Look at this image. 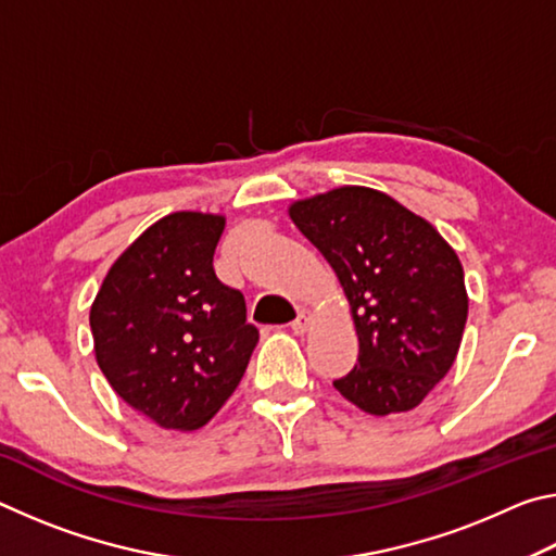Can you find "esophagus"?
<instances>
[{
  "label": "esophagus",
  "instance_id": "obj_1",
  "mask_svg": "<svg viewBox=\"0 0 556 556\" xmlns=\"http://www.w3.org/2000/svg\"><path fill=\"white\" fill-rule=\"evenodd\" d=\"M308 326H312V314L299 312V316L294 318V324H291V331H294L296 336H304L308 331Z\"/></svg>",
  "mask_w": 556,
  "mask_h": 556
}]
</instances>
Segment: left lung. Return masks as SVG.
I'll return each mask as SVG.
<instances>
[{"label": "left lung", "instance_id": "left-lung-1", "mask_svg": "<svg viewBox=\"0 0 556 556\" xmlns=\"http://www.w3.org/2000/svg\"><path fill=\"white\" fill-rule=\"evenodd\" d=\"M289 218L341 281L357 363L333 388L388 417L425 402L454 365L468 316L456 250L421 215L368 186H338L289 205Z\"/></svg>", "mask_w": 556, "mask_h": 556}]
</instances>
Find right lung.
<instances>
[{"mask_svg": "<svg viewBox=\"0 0 556 556\" xmlns=\"http://www.w3.org/2000/svg\"><path fill=\"white\" fill-rule=\"evenodd\" d=\"M223 230L220 213L164 215L115 260L90 306L110 388L162 429L208 425L260 341L240 291L213 271Z\"/></svg>", "mask_w": 556, "mask_h": 556, "instance_id": "add662e5", "label": "right lung"}]
</instances>
